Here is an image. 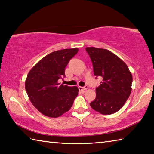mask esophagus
<instances>
[{"label": "esophagus", "instance_id": "1", "mask_svg": "<svg viewBox=\"0 0 154 154\" xmlns=\"http://www.w3.org/2000/svg\"><path fill=\"white\" fill-rule=\"evenodd\" d=\"M78 88H79V90L80 91H82V92H84V91H85V90L88 89V85H85V86H84V87L79 86V87H78Z\"/></svg>", "mask_w": 154, "mask_h": 154}]
</instances>
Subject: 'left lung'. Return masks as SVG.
<instances>
[{
    "label": "left lung",
    "instance_id": "obj_1",
    "mask_svg": "<svg viewBox=\"0 0 154 154\" xmlns=\"http://www.w3.org/2000/svg\"><path fill=\"white\" fill-rule=\"evenodd\" d=\"M92 62L94 74L102 77L96 88V98L90 103L94 110L103 115L118 111L129 98L132 76L126 63L107 49L86 48Z\"/></svg>",
    "mask_w": 154,
    "mask_h": 154
}]
</instances>
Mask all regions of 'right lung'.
Listing matches in <instances>:
<instances>
[{
    "label": "right lung",
    "instance_id": "right-lung-1",
    "mask_svg": "<svg viewBox=\"0 0 154 154\" xmlns=\"http://www.w3.org/2000/svg\"><path fill=\"white\" fill-rule=\"evenodd\" d=\"M78 50L72 48L51 52L28 72L26 90L30 102L44 116L58 118L71 108L78 88L60 85L58 79L65 77V68Z\"/></svg>",
    "mask_w": 154,
    "mask_h": 154
}]
</instances>
